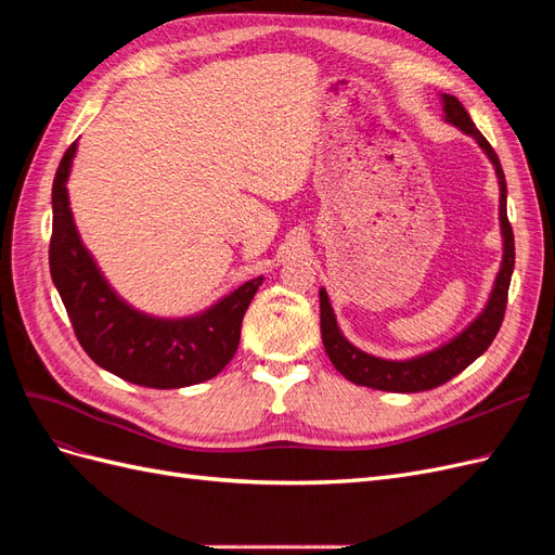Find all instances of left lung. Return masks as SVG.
I'll return each instance as SVG.
<instances>
[{"mask_svg": "<svg viewBox=\"0 0 555 555\" xmlns=\"http://www.w3.org/2000/svg\"><path fill=\"white\" fill-rule=\"evenodd\" d=\"M442 111H444V122L461 129L467 137H473L477 145L483 150V155L491 159L498 184H500V233H502V261L500 271L495 275L493 289L489 294V300L481 308V312L469 322L459 335H453L451 340L442 343L424 354H416L412 359H382L373 357L367 351L351 345L340 326L335 312L331 308V300L326 289H319V314H322V340L324 349L345 379L354 382L359 386H371V389L379 391H393V393H416V391H428L449 382L463 373L465 367L477 361L486 349L491 347L493 338L500 331L502 317H505L507 308V292L514 273V233L512 224L507 220V182L505 173H502L500 159L491 143L481 137V131L469 120L467 111L459 102L456 96L442 94Z\"/></svg>", "mask_w": 555, "mask_h": 555, "instance_id": "obj_1", "label": "left lung"}]
</instances>
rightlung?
I'll return each mask as SVG.
<instances>
[{
	"label": "right lung",
	"instance_id": "obj_1",
	"mask_svg": "<svg viewBox=\"0 0 555 555\" xmlns=\"http://www.w3.org/2000/svg\"><path fill=\"white\" fill-rule=\"evenodd\" d=\"M76 150L78 141L64 153L53 180L50 275L80 347L104 371L150 389H180L212 379L236 354L245 310L263 275L188 317H155L129 306L82 245L74 222L66 182Z\"/></svg>",
	"mask_w": 555,
	"mask_h": 555
}]
</instances>
